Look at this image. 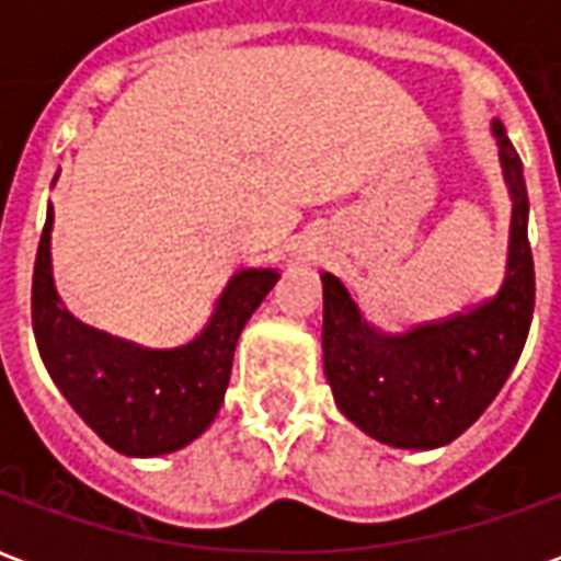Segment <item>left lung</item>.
Here are the masks:
<instances>
[{"label":"left lung","mask_w":561,"mask_h":561,"mask_svg":"<svg viewBox=\"0 0 561 561\" xmlns=\"http://www.w3.org/2000/svg\"><path fill=\"white\" fill-rule=\"evenodd\" d=\"M499 161L514 201L507 267L495 297L445 321L381 333L336 276L324 285V376L348 421L381 445L433 450L469 430L495 400L526 345L535 309L529 195L517 149L493 119Z\"/></svg>","instance_id":"1"}]
</instances>
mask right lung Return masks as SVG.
Listing matches in <instances>:
<instances>
[{
  "instance_id": "1",
  "label": "right lung",
  "mask_w": 561,
  "mask_h": 561,
  "mask_svg": "<svg viewBox=\"0 0 561 561\" xmlns=\"http://www.w3.org/2000/svg\"><path fill=\"white\" fill-rule=\"evenodd\" d=\"M50 231L54 207L47 209L32 273V330L59 393L116 454L161 457L192 445L219 414L237 340L279 273L237 270L195 340L176 348H144L83 324L62 306Z\"/></svg>"
}]
</instances>
